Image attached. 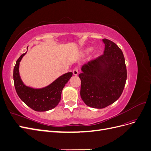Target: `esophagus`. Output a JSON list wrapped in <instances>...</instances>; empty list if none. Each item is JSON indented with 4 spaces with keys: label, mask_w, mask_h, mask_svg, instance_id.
Instances as JSON below:
<instances>
[{
    "label": "esophagus",
    "mask_w": 151,
    "mask_h": 151,
    "mask_svg": "<svg viewBox=\"0 0 151 151\" xmlns=\"http://www.w3.org/2000/svg\"><path fill=\"white\" fill-rule=\"evenodd\" d=\"M78 72H79V68L77 67H76L74 69H73V74L74 76H77L78 74Z\"/></svg>",
    "instance_id": "obj_1"
}]
</instances>
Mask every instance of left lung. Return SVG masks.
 <instances>
[{
    "label": "left lung",
    "instance_id": "obj_1",
    "mask_svg": "<svg viewBox=\"0 0 151 151\" xmlns=\"http://www.w3.org/2000/svg\"><path fill=\"white\" fill-rule=\"evenodd\" d=\"M104 53L82 67L81 96L88 106L104 108L120 97L127 80V68L122 50L104 38Z\"/></svg>",
    "mask_w": 151,
    "mask_h": 151
}]
</instances>
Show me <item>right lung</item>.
Segmentation results:
<instances>
[{
	"label": "right lung",
	"instance_id": "add662e5",
	"mask_svg": "<svg viewBox=\"0 0 151 151\" xmlns=\"http://www.w3.org/2000/svg\"><path fill=\"white\" fill-rule=\"evenodd\" d=\"M26 53L17 59L14 68V84L17 95L27 106L36 111H46L56 107L61 99L63 88L72 76V72L63 74L48 86L42 89H33L22 83L19 73V62Z\"/></svg>",
	"mask_w": 151,
	"mask_h": 151
}]
</instances>
